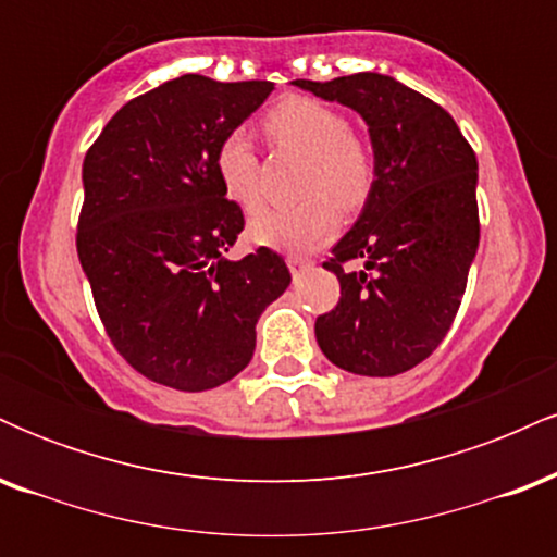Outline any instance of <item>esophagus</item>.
Masks as SVG:
<instances>
[{"instance_id": "esophagus-1", "label": "esophagus", "mask_w": 557, "mask_h": 557, "mask_svg": "<svg viewBox=\"0 0 557 557\" xmlns=\"http://www.w3.org/2000/svg\"><path fill=\"white\" fill-rule=\"evenodd\" d=\"M309 264H311V259L300 257V253H290V257H287V267H290L293 274H296L298 270H304V267H309Z\"/></svg>"}]
</instances>
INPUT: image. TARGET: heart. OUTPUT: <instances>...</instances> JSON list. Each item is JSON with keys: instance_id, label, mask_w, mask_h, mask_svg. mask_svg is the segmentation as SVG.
Listing matches in <instances>:
<instances>
[{"instance_id": "heart-1", "label": "heart", "mask_w": 557, "mask_h": 557, "mask_svg": "<svg viewBox=\"0 0 557 557\" xmlns=\"http://www.w3.org/2000/svg\"><path fill=\"white\" fill-rule=\"evenodd\" d=\"M264 133L274 149L309 159L300 196L306 201L287 209H264L248 222V235L259 246L277 251H314L337 233L341 216L367 201L374 183V159L367 146L350 133L348 117L317 99H285L267 112ZM214 170L227 198L246 212L261 203V168L248 133L233 131L214 151ZM332 200L336 202L331 203Z\"/></svg>"}]
</instances>
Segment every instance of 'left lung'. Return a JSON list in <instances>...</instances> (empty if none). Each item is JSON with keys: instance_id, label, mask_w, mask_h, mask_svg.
Segmentation results:
<instances>
[{"instance_id": "8db88e82", "label": "left lung", "mask_w": 557, "mask_h": 557, "mask_svg": "<svg viewBox=\"0 0 557 557\" xmlns=\"http://www.w3.org/2000/svg\"><path fill=\"white\" fill-rule=\"evenodd\" d=\"M296 86L359 112L374 149L361 216L322 264L341 300L317 317V343L345 372L403 374L443 343L461 306L479 246L476 154L443 107L389 75ZM354 258L361 273L344 270Z\"/></svg>"}]
</instances>
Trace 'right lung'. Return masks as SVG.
<instances>
[{
    "label": "right lung",
    "mask_w": 557,
    "mask_h": 557,
    "mask_svg": "<svg viewBox=\"0 0 557 557\" xmlns=\"http://www.w3.org/2000/svg\"><path fill=\"white\" fill-rule=\"evenodd\" d=\"M272 88L181 75L127 101L83 159L75 246L96 311L117 354L164 387L201 393L243 372L261 311L290 285L272 248L225 259L246 222L214 170L220 140Z\"/></svg>",
    "instance_id": "1"
}]
</instances>
